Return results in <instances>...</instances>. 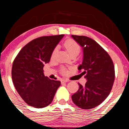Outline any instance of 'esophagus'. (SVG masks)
Wrapping results in <instances>:
<instances>
[{
    "mask_svg": "<svg viewBox=\"0 0 129 129\" xmlns=\"http://www.w3.org/2000/svg\"><path fill=\"white\" fill-rule=\"evenodd\" d=\"M68 82L67 80H66V79H62V80H61V83H62V84L66 83V82Z\"/></svg>",
    "mask_w": 129,
    "mask_h": 129,
    "instance_id": "esophagus-1",
    "label": "esophagus"
}]
</instances>
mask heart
Here are the masks:
<instances>
[{
    "label": "heart",
    "mask_w": 129,
    "mask_h": 129,
    "mask_svg": "<svg viewBox=\"0 0 129 129\" xmlns=\"http://www.w3.org/2000/svg\"><path fill=\"white\" fill-rule=\"evenodd\" d=\"M65 48H66L67 51H68V53H69V54L70 56L73 55V54H78L81 51V47L78 45V44L76 42H75L74 40L72 39H67L65 41L64 44ZM57 51V48H55L53 50L52 52V56L54 55L55 54V53ZM62 73L63 74H66L67 73V70L64 68H62L61 70Z\"/></svg>",
    "instance_id": "b5f03b06"
}]
</instances>
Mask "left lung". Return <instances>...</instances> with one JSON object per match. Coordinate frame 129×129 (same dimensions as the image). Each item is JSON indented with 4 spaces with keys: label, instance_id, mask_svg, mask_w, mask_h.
Returning a JSON list of instances; mask_svg holds the SVG:
<instances>
[{
    "label": "left lung",
    "instance_id": "8db88e82",
    "mask_svg": "<svg viewBox=\"0 0 129 129\" xmlns=\"http://www.w3.org/2000/svg\"><path fill=\"white\" fill-rule=\"evenodd\" d=\"M83 49V61L78 70L83 72L87 81L72 96L73 102L82 109L99 106L110 94L114 80L115 67L110 56L95 41L84 36L72 35Z\"/></svg>",
    "mask_w": 129,
    "mask_h": 129
}]
</instances>
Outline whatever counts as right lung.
Masks as SVG:
<instances>
[{
  "label": "right lung",
  "mask_w": 129,
  "mask_h": 129,
  "mask_svg": "<svg viewBox=\"0 0 129 129\" xmlns=\"http://www.w3.org/2000/svg\"><path fill=\"white\" fill-rule=\"evenodd\" d=\"M63 35L42 36L33 39L20 50L13 63L12 80L20 97L35 108L47 107L51 103L59 81L45 76L44 68L48 63L53 50Z\"/></svg>",
  "instance_id": "1"
}]
</instances>
